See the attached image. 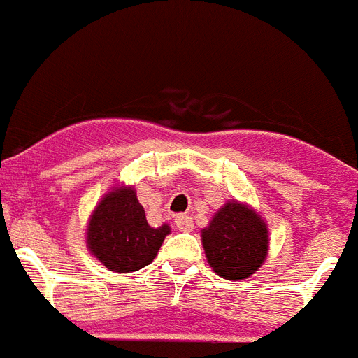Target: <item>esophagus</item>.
<instances>
[{"label":"esophagus","instance_id":"1","mask_svg":"<svg viewBox=\"0 0 358 358\" xmlns=\"http://www.w3.org/2000/svg\"><path fill=\"white\" fill-rule=\"evenodd\" d=\"M174 224H176V227H178L180 231H193L194 224H193V218L187 215H178L176 218H174Z\"/></svg>","mask_w":358,"mask_h":358}]
</instances>
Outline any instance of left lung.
I'll return each instance as SVG.
<instances>
[{
	"label": "left lung",
	"mask_w": 358,
	"mask_h": 358,
	"mask_svg": "<svg viewBox=\"0 0 358 358\" xmlns=\"http://www.w3.org/2000/svg\"><path fill=\"white\" fill-rule=\"evenodd\" d=\"M209 266L227 280H244L258 271L267 255V227L257 213L229 202L202 231Z\"/></svg>",
	"instance_id": "left-lung-1"
}]
</instances>
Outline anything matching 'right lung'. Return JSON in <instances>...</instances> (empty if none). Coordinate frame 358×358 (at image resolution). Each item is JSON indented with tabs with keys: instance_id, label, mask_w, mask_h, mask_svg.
<instances>
[{
	"instance_id": "add662e5",
	"label": "right lung",
	"mask_w": 358,
	"mask_h": 358,
	"mask_svg": "<svg viewBox=\"0 0 358 358\" xmlns=\"http://www.w3.org/2000/svg\"><path fill=\"white\" fill-rule=\"evenodd\" d=\"M169 225L151 227L131 187L110 191L92 213L87 242L98 260L116 273L138 271L155 260Z\"/></svg>"
}]
</instances>
